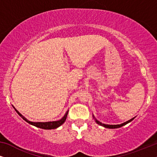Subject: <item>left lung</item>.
Segmentation results:
<instances>
[{
  "mask_svg": "<svg viewBox=\"0 0 157 157\" xmlns=\"http://www.w3.org/2000/svg\"><path fill=\"white\" fill-rule=\"evenodd\" d=\"M93 117L94 118V119H95V121L96 122V124H99L100 126H104V127H105V128H120V127H121V126H124V125H126V124H127L128 123H129V122H131L132 121L133 119H134V118H132V119H131L130 120H128V121H126V122H124V123H123V124H117V125H109V124H102L101 122H100V121H98L97 119H96L95 117H94V115H93Z\"/></svg>",
  "mask_w": 157,
  "mask_h": 157,
  "instance_id": "left-lung-1",
  "label": "left lung"
}]
</instances>
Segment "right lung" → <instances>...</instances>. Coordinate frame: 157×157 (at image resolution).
<instances>
[{"label":"right lung","instance_id":"right-lung-1","mask_svg":"<svg viewBox=\"0 0 157 157\" xmlns=\"http://www.w3.org/2000/svg\"><path fill=\"white\" fill-rule=\"evenodd\" d=\"M13 107L17 113H18V114L20 116V117L22 118L23 120H25V121L28 122V123L31 124V125L33 126H35L36 127L38 128H43V129H54V128H56L58 127H59L60 126L62 125L64 122H65L66 119V117H67V115H68V111H66V113H65V115L63 116V117L61 119L59 120V121H48V122H33V121H29V120H28L26 118H25L21 114V113H19L18 111L16 110V109H15V107L13 106Z\"/></svg>","mask_w":157,"mask_h":157}]
</instances>
